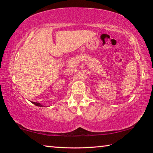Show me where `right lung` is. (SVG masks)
I'll return each mask as SVG.
<instances>
[{
  "label": "right lung",
  "mask_w": 153,
  "mask_h": 153,
  "mask_svg": "<svg viewBox=\"0 0 153 153\" xmlns=\"http://www.w3.org/2000/svg\"><path fill=\"white\" fill-rule=\"evenodd\" d=\"M32 103H33V105H35L36 106H38V107H44L43 105H42L39 102H32Z\"/></svg>",
  "instance_id": "obj_1"
}]
</instances>
